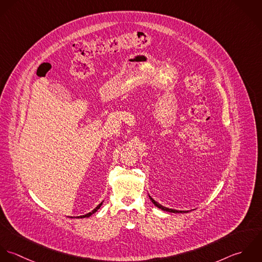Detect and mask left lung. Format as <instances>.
Listing matches in <instances>:
<instances>
[{"label":"left lung","mask_w":262,"mask_h":262,"mask_svg":"<svg viewBox=\"0 0 262 262\" xmlns=\"http://www.w3.org/2000/svg\"><path fill=\"white\" fill-rule=\"evenodd\" d=\"M149 198H150V200H151V202L157 207L158 209H161L162 210H165V211H169V212H188V210H177V209H169V208H166V207H163V206H161L160 204H158L157 202L154 200V199H152L150 195H149Z\"/></svg>","instance_id":"obj_1"}]
</instances>
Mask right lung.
<instances>
[{
	"mask_svg": "<svg viewBox=\"0 0 262 262\" xmlns=\"http://www.w3.org/2000/svg\"><path fill=\"white\" fill-rule=\"evenodd\" d=\"M104 202H102L101 204H99L95 209H93L92 211H90V212H88V213H86V214H83V215H80V216H78V219H83V217H89L90 215H92L94 212H96L98 209H100L101 208V206H102V204H103Z\"/></svg>",
	"mask_w": 262,
	"mask_h": 262,
	"instance_id": "obj_1",
	"label": "right lung"
}]
</instances>
